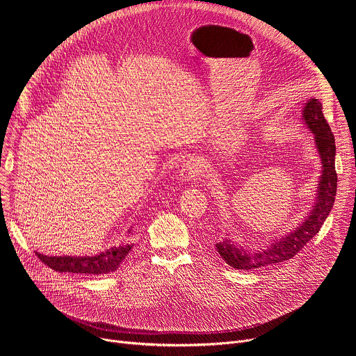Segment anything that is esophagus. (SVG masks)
<instances>
[{"label":"esophagus","instance_id":"34e87169","mask_svg":"<svg viewBox=\"0 0 356 356\" xmlns=\"http://www.w3.org/2000/svg\"><path fill=\"white\" fill-rule=\"evenodd\" d=\"M201 173V163L197 158H190L184 161L180 169V179L183 181H191Z\"/></svg>","mask_w":356,"mask_h":356}]
</instances>
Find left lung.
<instances>
[{"label": "left lung", "mask_w": 356, "mask_h": 356, "mask_svg": "<svg viewBox=\"0 0 356 356\" xmlns=\"http://www.w3.org/2000/svg\"><path fill=\"white\" fill-rule=\"evenodd\" d=\"M302 122L314 134V145L321 161V176L317 186V197L312 211L293 231L268 246L250 250L229 238L216 243L221 258L235 269H258L291 259L321 228L335 201L337 172H335V139L323 114V104L317 98H310L302 108Z\"/></svg>", "instance_id": "8db88e82"}]
</instances>
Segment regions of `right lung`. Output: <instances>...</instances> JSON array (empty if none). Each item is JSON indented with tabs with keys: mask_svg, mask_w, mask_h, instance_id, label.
Listing matches in <instances>:
<instances>
[{
	"mask_svg": "<svg viewBox=\"0 0 356 356\" xmlns=\"http://www.w3.org/2000/svg\"><path fill=\"white\" fill-rule=\"evenodd\" d=\"M131 232V229L128 231ZM132 243L113 246L94 257H46L36 252V257L50 269L67 273L101 276L115 272L132 249Z\"/></svg>",
	"mask_w": 356,
	"mask_h": 356,
	"instance_id": "obj_1",
	"label": "right lung"
}]
</instances>
